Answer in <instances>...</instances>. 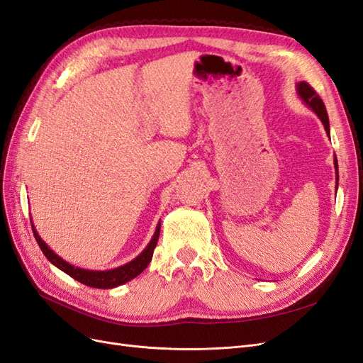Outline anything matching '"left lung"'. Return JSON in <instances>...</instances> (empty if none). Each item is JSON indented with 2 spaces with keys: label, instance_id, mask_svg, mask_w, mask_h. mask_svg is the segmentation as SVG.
<instances>
[{
  "label": "left lung",
  "instance_id": "8db88e82",
  "mask_svg": "<svg viewBox=\"0 0 363 363\" xmlns=\"http://www.w3.org/2000/svg\"><path fill=\"white\" fill-rule=\"evenodd\" d=\"M296 92H298L301 100L309 106L312 111L318 115V118L321 119V123L324 124V128L327 131V135L330 136V124H328V116H327V111H325V106L323 103V100L320 98V95H318L315 92L313 87L306 83V82H300L298 84H296ZM335 168H336V188H337V180H339V175H337V160L335 157Z\"/></svg>",
  "mask_w": 363,
  "mask_h": 363
}]
</instances>
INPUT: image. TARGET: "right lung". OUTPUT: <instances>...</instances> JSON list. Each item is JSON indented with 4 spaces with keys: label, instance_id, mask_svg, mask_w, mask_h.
Segmentation results:
<instances>
[{
    "label": "right lung",
    "instance_id": "right-lung-1",
    "mask_svg": "<svg viewBox=\"0 0 363 363\" xmlns=\"http://www.w3.org/2000/svg\"><path fill=\"white\" fill-rule=\"evenodd\" d=\"M31 228H33V235H35L38 244L42 250L45 257L52 263L54 267H57L59 269H62L63 272H67L68 276H71L72 279H75L77 281H80L86 286L91 288H98V289H111V288H116L124 284L127 281H130L131 279L138 277L139 274L144 271L148 263L151 262L152 257V251H155L157 240H159V235H160V223L156 227V232L152 235L150 244L147 245V248L140 252V255L133 259L131 262L125 263L123 267H118L115 269H108V271H89V269H83V268H77L74 265H69L68 262H65L62 257H59L56 252L52 250H50V247L43 242L40 239L39 233L36 232L35 225L31 223Z\"/></svg>",
    "mask_w": 363,
    "mask_h": 363
}]
</instances>
